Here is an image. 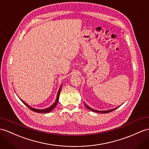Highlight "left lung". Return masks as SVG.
I'll return each mask as SVG.
<instances>
[{
    "mask_svg": "<svg viewBox=\"0 0 149 149\" xmlns=\"http://www.w3.org/2000/svg\"><path fill=\"white\" fill-rule=\"evenodd\" d=\"M84 105H85L87 109H89V110H91V111H93V112H96V113H107L111 112V111H114V109H116V108H118V107H119V106H118V107H116V108H113V109H112L106 110V111H99V110H96V109H93V108H90L89 106H87V105L86 103H84Z\"/></svg>",
    "mask_w": 149,
    "mask_h": 149,
    "instance_id": "8db88e82",
    "label": "left lung"
}]
</instances>
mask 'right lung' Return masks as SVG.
Instances as JSON below:
<instances>
[{"label":"right lung","instance_id":"right-lung-1","mask_svg":"<svg viewBox=\"0 0 149 149\" xmlns=\"http://www.w3.org/2000/svg\"><path fill=\"white\" fill-rule=\"evenodd\" d=\"M62 84H61V86H60V89H59V90H58V94H57V96H56V99L55 102L54 103H53L51 106H49V107H48V108H46V109H40L34 108L31 107V106H30L29 105H28L27 103H26V102H25L24 101H23L22 100H21L20 98H19V99L21 100V101H22V102H23V103H24L26 106H27V107H28L29 109L32 110L33 111H35V112H36V113H49V112L52 111V110L56 107V106L57 103H58V100H59V96H60V91H61V89H62Z\"/></svg>","mask_w":149,"mask_h":149}]
</instances>
